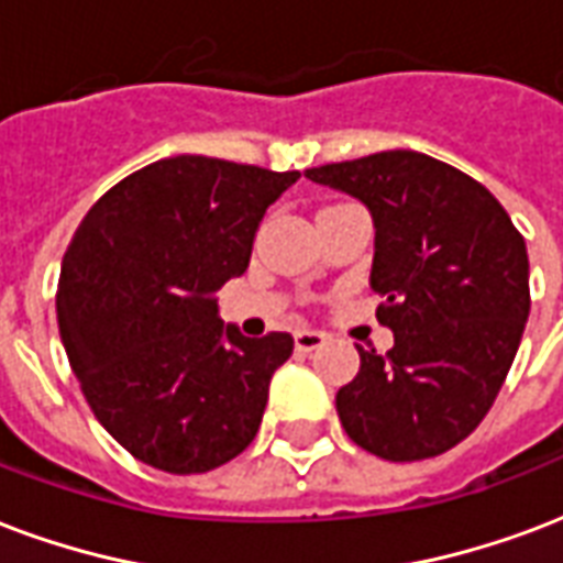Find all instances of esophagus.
Returning a JSON list of instances; mask_svg holds the SVG:
<instances>
[{
    "mask_svg": "<svg viewBox=\"0 0 563 563\" xmlns=\"http://www.w3.org/2000/svg\"><path fill=\"white\" fill-rule=\"evenodd\" d=\"M324 342H328V333H321V330H298L295 333V349L298 351H316Z\"/></svg>",
    "mask_w": 563,
    "mask_h": 563,
    "instance_id": "obj_1",
    "label": "esophagus"
}]
</instances>
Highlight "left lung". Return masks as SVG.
I'll return each mask as SVG.
<instances>
[{"mask_svg": "<svg viewBox=\"0 0 563 563\" xmlns=\"http://www.w3.org/2000/svg\"><path fill=\"white\" fill-rule=\"evenodd\" d=\"M357 197L375 224L368 286L396 345H357V377L336 393L345 434L384 461H424L478 428L529 321V253L496 197L457 167L416 153L307 170Z\"/></svg>", "mask_w": 563, "mask_h": 563, "instance_id": "1", "label": "left lung"}]
</instances>
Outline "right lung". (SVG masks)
<instances>
[{"label":"right lung","instance_id":"1","mask_svg":"<svg viewBox=\"0 0 563 563\" xmlns=\"http://www.w3.org/2000/svg\"><path fill=\"white\" fill-rule=\"evenodd\" d=\"M209 156L158 158L91 206L58 277V333L100 424L141 463L209 472L253 443L295 339L218 316L265 209L298 183Z\"/></svg>","mask_w":563,"mask_h":563}]
</instances>
